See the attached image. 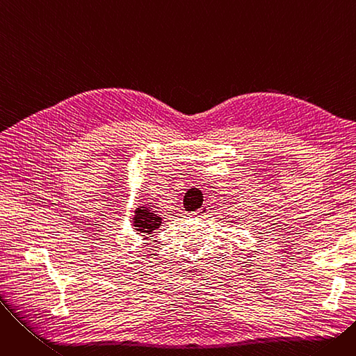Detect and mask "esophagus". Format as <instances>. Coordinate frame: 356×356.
Wrapping results in <instances>:
<instances>
[{"label": "esophagus", "mask_w": 356, "mask_h": 356, "mask_svg": "<svg viewBox=\"0 0 356 356\" xmlns=\"http://www.w3.org/2000/svg\"><path fill=\"white\" fill-rule=\"evenodd\" d=\"M207 213H208V208H207V207H202L199 211L193 212L192 216H195V218H203Z\"/></svg>", "instance_id": "34e87169"}]
</instances>
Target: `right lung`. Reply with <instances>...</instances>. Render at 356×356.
Instances as JSON below:
<instances>
[{"instance_id":"right-lung-1","label":"right lung","mask_w":356,"mask_h":356,"mask_svg":"<svg viewBox=\"0 0 356 356\" xmlns=\"http://www.w3.org/2000/svg\"><path fill=\"white\" fill-rule=\"evenodd\" d=\"M163 222V218L157 211H154V207L152 203H144L141 207L136 208L133 215V229L137 234H141L143 236H147L153 231L159 229Z\"/></svg>"}]
</instances>
